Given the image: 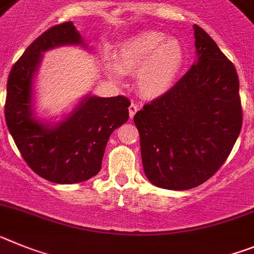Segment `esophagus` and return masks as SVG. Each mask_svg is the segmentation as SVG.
Listing matches in <instances>:
<instances>
[{
	"mask_svg": "<svg viewBox=\"0 0 254 254\" xmlns=\"http://www.w3.org/2000/svg\"><path fill=\"white\" fill-rule=\"evenodd\" d=\"M138 110H139V106L135 105V103H131V105L129 106V116L131 120H133L134 115L136 114V111H138Z\"/></svg>",
	"mask_w": 254,
	"mask_h": 254,
	"instance_id": "obj_1",
	"label": "esophagus"
}]
</instances>
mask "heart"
Here are the masks:
<instances>
[{"label": "heart", "mask_w": 254, "mask_h": 254, "mask_svg": "<svg viewBox=\"0 0 254 254\" xmlns=\"http://www.w3.org/2000/svg\"><path fill=\"white\" fill-rule=\"evenodd\" d=\"M184 65L185 50L179 41L167 39L164 33L144 30L121 45L116 63L107 64V70L116 80L123 78V72H138L140 94L157 100L173 90Z\"/></svg>", "instance_id": "1"}]
</instances>
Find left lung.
Masks as SVG:
<instances>
[{"label": "left lung", "instance_id": "1", "mask_svg": "<svg viewBox=\"0 0 254 254\" xmlns=\"http://www.w3.org/2000/svg\"><path fill=\"white\" fill-rule=\"evenodd\" d=\"M197 60L166 96L134 116L147 179L187 190L222 166L242 129L239 79L233 64L194 24Z\"/></svg>", "mask_w": 254, "mask_h": 254}]
</instances>
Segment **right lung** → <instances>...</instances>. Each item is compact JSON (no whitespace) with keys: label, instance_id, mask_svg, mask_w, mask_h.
Listing matches in <instances>:
<instances>
[{"label":"right lung","instance_id":"right-lung-1","mask_svg":"<svg viewBox=\"0 0 254 254\" xmlns=\"http://www.w3.org/2000/svg\"><path fill=\"white\" fill-rule=\"evenodd\" d=\"M64 46L90 50L72 21L52 26L26 48L8 75L5 118L17 149L35 174L57 184H74L100 173L110 135L129 119L130 101L85 94L61 120H41L35 114V75L43 54Z\"/></svg>","mask_w":254,"mask_h":254}]
</instances>
